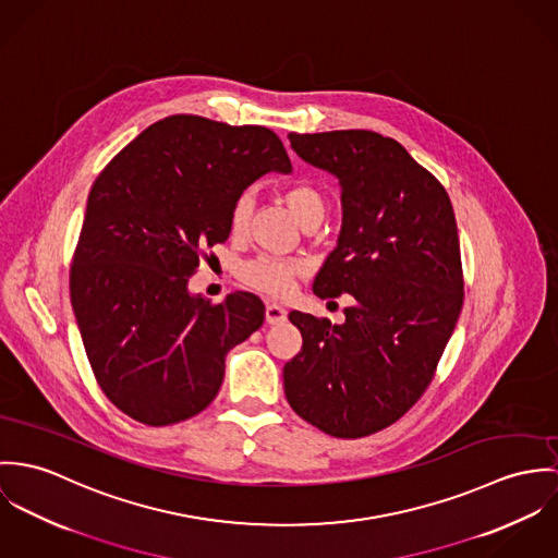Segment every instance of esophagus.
Wrapping results in <instances>:
<instances>
[{
    "label": "esophagus",
    "mask_w": 558,
    "mask_h": 558,
    "mask_svg": "<svg viewBox=\"0 0 558 558\" xmlns=\"http://www.w3.org/2000/svg\"><path fill=\"white\" fill-rule=\"evenodd\" d=\"M265 318H267L269 325H280V323L287 320V310L282 308V306H278V304H267Z\"/></svg>",
    "instance_id": "obj_1"
}]
</instances>
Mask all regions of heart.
<instances>
[{
	"label": "heart",
	"mask_w": 558,
	"mask_h": 558,
	"mask_svg": "<svg viewBox=\"0 0 558 558\" xmlns=\"http://www.w3.org/2000/svg\"><path fill=\"white\" fill-rule=\"evenodd\" d=\"M284 203L293 211V216L302 222L304 229L312 225H320L327 214V201L323 192L312 184H295L284 190ZM254 198L250 192H242L233 207H231V233L244 235L248 229L250 216H252ZM306 274V263L280 258L260 254L248 260L240 276L242 280L258 291H265L269 295H287L293 289V282L298 276Z\"/></svg>",
	"instance_id": "heart-1"
}]
</instances>
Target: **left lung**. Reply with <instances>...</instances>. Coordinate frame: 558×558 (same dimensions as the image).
Instances as JSON below:
<instances>
[{"label": "left lung", "mask_w": 558, "mask_h": 558, "mask_svg": "<svg viewBox=\"0 0 558 558\" xmlns=\"http://www.w3.org/2000/svg\"><path fill=\"white\" fill-rule=\"evenodd\" d=\"M295 154L338 178L342 229L318 269L320 300L351 293L344 323L293 310L302 351L284 364L293 411L360 438L398 422L426 391L458 323L464 282L451 201L393 138L371 130L289 134Z\"/></svg>", "instance_id": "8db88e82"}]
</instances>
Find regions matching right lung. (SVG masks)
Here are the masks:
<instances>
[{
    "label": "right lung",
    "instance_id": "1",
    "mask_svg": "<svg viewBox=\"0 0 558 558\" xmlns=\"http://www.w3.org/2000/svg\"><path fill=\"white\" fill-rule=\"evenodd\" d=\"M291 173L265 125L171 116L105 167L70 267V300L105 396L145 426L201 413L227 353L263 325V302L238 291L211 304L187 280L205 250L229 240L231 207L260 175Z\"/></svg>",
    "mask_w": 558,
    "mask_h": 558
}]
</instances>
